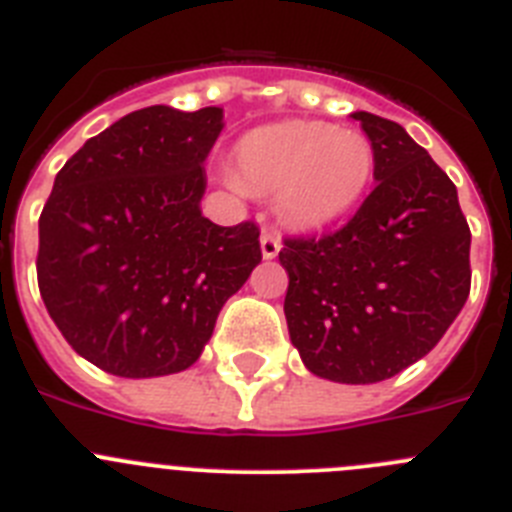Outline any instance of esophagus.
I'll return each mask as SVG.
<instances>
[{
  "label": "esophagus",
  "instance_id": "esophagus-1",
  "mask_svg": "<svg viewBox=\"0 0 512 512\" xmlns=\"http://www.w3.org/2000/svg\"><path fill=\"white\" fill-rule=\"evenodd\" d=\"M279 251H282V241H279L277 235H261V253H264V259H277Z\"/></svg>",
  "mask_w": 512,
  "mask_h": 512
}]
</instances>
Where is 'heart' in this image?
I'll return each instance as SVG.
<instances>
[{
  "label": "heart",
  "instance_id": "b5f03b06",
  "mask_svg": "<svg viewBox=\"0 0 512 512\" xmlns=\"http://www.w3.org/2000/svg\"><path fill=\"white\" fill-rule=\"evenodd\" d=\"M241 182L277 192L292 225L323 228L354 210L374 176V148L356 130L287 120L251 130L235 151Z\"/></svg>",
  "mask_w": 512,
  "mask_h": 512
}]
</instances>
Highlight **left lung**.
<instances>
[{
	"mask_svg": "<svg viewBox=\"0 0 512 512\" xmlns=\"http://www.w3.org/2000/svg\"><path fill=\"white\" fill-rule=\"evenodd\" d=\"M377 187L336 233L284 238L289 338L315 377L374 384L423 359L469 297L467 217L402 125L354 112Z\"/></svg>",
	"mask_w": 512,
	"mask_h": 512,
	"instance_id": "obj_1",
	"label": "left lung"
}]
</instances>
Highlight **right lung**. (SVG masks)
I'll return each mask as SVG.
<instances>
[{
  "label": "right lung",
  "instance_id": "add662e5",
  "mask_svg": "<svg viewBox=\"0 0 512 512\" xmlns=\"http://www.w3.org/2000/svg\"><path fill=\"white\" fill-rule=\"evenodd\" d=\"M223 110L153 104L89 138L40 212L38 287L76 354L128 379L200 359L230 295L261 261L259 225L200 210Z\"/></svg>",
  "mask_w": 512,
  "mask_h": 512
}]
</instances>
